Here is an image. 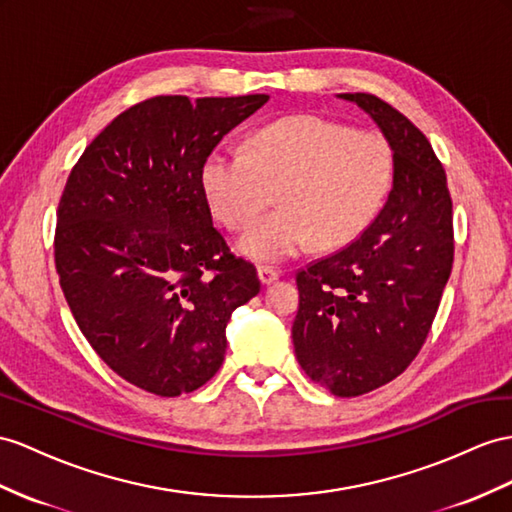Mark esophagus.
<instances>
[{
    "label": "esophagus",
    "instance_id": "34e87169",
    "mask_svg": "<svg viewBox=\"0 0 512 512\" xmlns=\"http://www.w3.org/2000/svg\"><path fill=\"white\" fill-rule=\"evenodd\" d=\"M257 277H259V281L264 283V285H270V283H274V281L279 279V272L272 270V268H266V266H259L257 268Z\"/></svg>",
    "mask_w": 512,
    "mask_h": 512
}]
</instances>
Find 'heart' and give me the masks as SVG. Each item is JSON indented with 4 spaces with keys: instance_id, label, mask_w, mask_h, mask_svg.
<instances>
[{
    "instance_id": "obj_1",
    "label": "heart",
    "mask_w": 512,
    "mask_h": 512,
    "mask_svg": "<svg viewBox=\"0 0 512 512\" xmlns=\"http://www.w3.org/2000/svg\"><path fill=\"white\" fill-rule=\"evenodd\" d=\"M396 170L391 142L374 129H350L320 116H290L257 129L246 151L218 147L201 166L214 216L244 231L277 196L279 207L238 242L261 264L348 244L381 212Z\"/></svg>"
}]
</instances>
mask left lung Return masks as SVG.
Here are the masks:
<instances>
[{
	"instance_id": "8db88e82",
	"label": "left lung",
	"mask_w": 512,
	"mask_h": 512,
	"mask_svg": "<svg viewBox=\"0 0 512 512\" xmlns=\"http://www.w3.org/2000/svg\"><path fill=\"white\" fill-rule=\"evenodd\" d=\"M337 97L381 127L396 170L372 225L296 274L292 339L313 383L355 398L400 376L426 342L452 272V199L428 138L404 114L368 93Z\"/></svg>"
}]
</instances>
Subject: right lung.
<instances>
[{
    "label": "right lung",
    "instance_id": "1",
    "mask_svg": "<svg viewBox=\"0 0 512 512\" xmlns=\"http://www.w3.org/2000/svg\"><path fill=\"white\" fill-rule=\"evenodd\" d=\"M268 95L153 97L88 144L58 205L56 270L97 355L162 398L205 385L225 361L231 313L257 270L214 229L201 166Z\"/></svg>",
    "mask_w": 512,
    "mask_h": 512
}]
</instances>
